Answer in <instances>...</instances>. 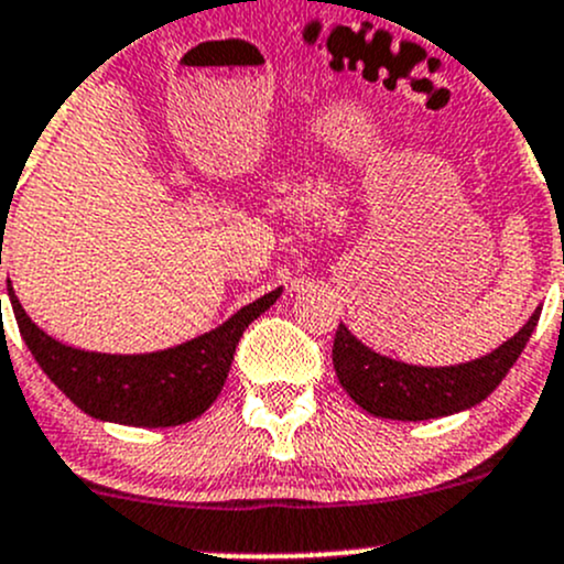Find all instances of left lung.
<instances>
[{"label":"left lung","instance_id":"8db88e82","mask_svg":"<svg viewBox=\"0 0 564 564\" xmlns=\"http://www.w3.org/2000/svg\"><path fill=\"white\" fill-rule=\"evenodd\" d=\"M540 311L497 351L451 368H420L390 360L362 346L344 324L333 344V366L340 388L373 417L431 420L469 409L491 395L524 351Z\"/></svg>","mask_w":564,"mask_h":564}]
</instances>
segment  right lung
Listing matches in <instances>:
<instances>
[{
    "label": "right lung",
    "instance_id": "add662e5",
    "mask_svg": "<svg viewBox=\"0 0 564 564\" xmlns=\"http://www.w3.org/2000/svg\"><path fill=\"white\" fill-rule=\"evenodd\" d=\"M8 292L21 338L45 377L82 412L139 429H166L207 412L224 390L242 333L275 303L281 289L237 311L213 333L152 355H98L59 344L24 314L13 289Z\"/></svg>",
    "mask_w": 564,
    "mask_h": 564
}]
</instances>
